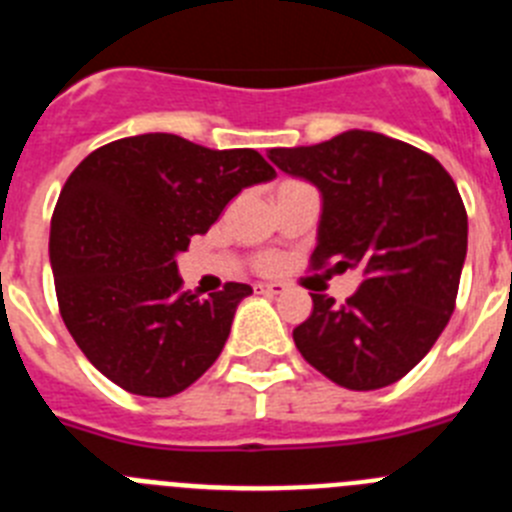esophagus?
<instances>
[{"instance_id": "obj_1", "label": "esophagus", "mask_w": 512, "mask_h": 512, "mask_svg": "<svg viewBox=\"0 0 512 512\" xmlns=\"http://www.w3.org/2000/svg\"><path fill=\"white\" fill-rule=\"evenodd\" d=\"M256 289H259L261 295L274 297V295H282L287 287H284V284H279V282H261V284H256Z\"/></svg>"}]
</instances>
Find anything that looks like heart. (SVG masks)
Here are the masks:
<instances>
[{
  "instance_id": "obj_1",
  "label": "heart",
  "mask_w": 512,
  "mask_h": 512,
  "mask_svg": "<svg viewBox=\"0 0 512 512\" xmlns=\"http://www.w3.org/2000/svg\"><path fill=\"white\" fill-rule=\"evenodd\" d=\"M256 266H259L261 271H274L277 269V256H261V259L256 261Z\"/></svg>"
}]
</instances>
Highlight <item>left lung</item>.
<instances>
[{
    "label": "left lung",
    "instance_id": "8db88e82",
    "mask_svg": "<svg viewBox=\"0 0 512 512\" xmlns=\"http://www.w3.org/2000/svg\"><path fill=\"white\" fill-rule=\"evenodd\" d=\"M269 158L323 197L312 266L361 269L364 277L343 305L312 295L295 346L346 390L395 384L454 312L467 259V210L454 179L420 148L372 130L271 148Z\"/></svg>",
    "mask_w": 512,
    "mask_h": 512
}]
</instances>
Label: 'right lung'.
<instances>
[{
	"mask_svg": "<svg viewBox=\"0 0 512 512\" xmlns=\"http://www.w3.org/2000/svg\"><path fill=\"white\" fill-rule=\"evenodd\" d=\"M274 176L253 148L217 151L171 133L120 138L71 171L48 243L56 297L76 346L110 382L171 397L215 364L253 289L228 282L200 300L182 289L176 256L235 194Z\"/></svg>",
	"mask_w": 512,
	"mask_h": 512,
	"instance_id": "obj_1",
	"label": "right lung"
}]
</instances>
